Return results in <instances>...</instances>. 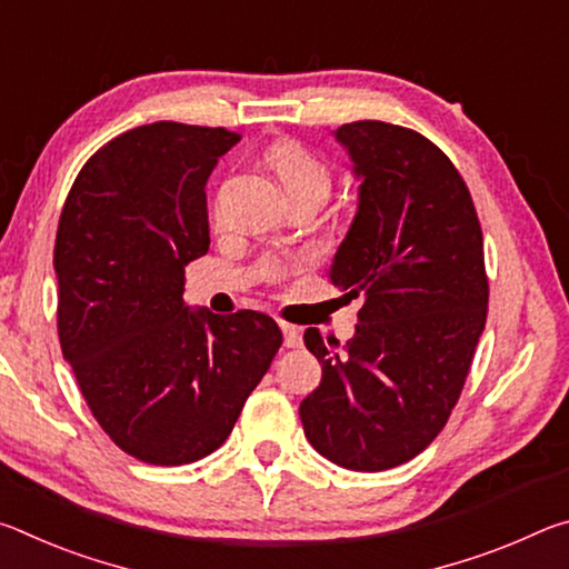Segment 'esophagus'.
Masks as SVG:
<instances>
[{
	"instance_id": "esophagus-1",
	"label": "esophagus",
	"mask_w": 569,
	"mask_h": 569,
	"mask_svg": "<svg viewBox=\"0 0 569 569\" xmlns=\"http://www.w3.org/2000/svg\"><path fill=\"white\" fill-rule=\"evenodd\" d=\"M281 331H283V343L288 349H298V346L303 343L301 339V329H296L291 323H281Z\"/></svg>"
}]
</instances>
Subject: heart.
Instances as JSON below:
<instances>
[{
	"instance_id": "obj_1",
	"label": "heart",
	"mask_w": 569,
	"mask_h": 569,
	"mask_svg": "<svg viewBox=\"0 0 569 569\" xmlns=\"http://www.w3.org/2000/svg\"><path fill=\"white\" fill-rule=\"evenodd\" d=\"M288 200H313L323 203L331 188V172L321 158L296 140H278L266 152Z\"/></svg>"
}]
</instances>
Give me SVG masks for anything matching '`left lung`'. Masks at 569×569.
<instances>
[{
	"instance_id": "8db88e82",
	"label": "left lung",
	"mask_w": 569,
	"mask_h": 569,
	"mask_svg": "<svg viewBox=\"0 0 569 569\" xmlns=\"http://www.w3.org/2000/svg\"><path fill=\"white\" fill-rule=\"evenodd\" d=\"M333 138L359 203L329 278L361 311L343 346L303 333L323 377L301 421L333 465L381 471L427 449L455 409L487 321L485 243L465 180L423 134L359 120Z\"/></svg>"
}]
</instances>
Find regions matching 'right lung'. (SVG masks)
<instances>
[{
    "mask_svg": "<svg viewBox=\"0 0 569 569\" xmlns=\"http://www.w3.org/2000/svg\"><path fill=\"white\" fill-rule=\"evenodd\" d=\"M240 134L152 122L84 162L54 240L57 329L92 417L130 457L190 465L233 431L283 336L182 301L208 253L206 186Z\"/></svg>",
    "mask_w": 569,
    "mask_h": 569,
    "instance_id": "add662e5",
    "label": "right lung"
}]
</instances>
